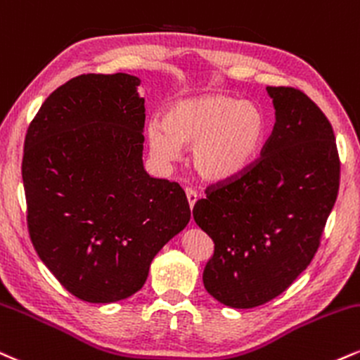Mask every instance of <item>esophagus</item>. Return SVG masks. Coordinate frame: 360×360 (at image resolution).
Segmentation results:
<instances>
[{
    "mask_svg": "<svg viewBox=\"0 0 360 360\" xmlns=\"http://www.w3.org/2000/svg\"><path fill=\"white\" fill-rule=\"evenodd\" d=\"M186 198H188V205H189V207H194V205H196V201H198V194L193 191V189H188V191H186Z\"/></svg>",
    "mask_w": 360,
    "mask_h": 360,
    "instance_id": "esophagus-1",
    "label": "esophagus"
}]
</instances>
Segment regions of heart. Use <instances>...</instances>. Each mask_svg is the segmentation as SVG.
I'll use <instances>...</instances> for the list:
<instances>
[{"instance_id":"obj_1","label":"heart","mask_w":360,"mask_h":360,"mask_svg":"<svg viewBox=\"0 0 360 360\" xmlns=\"http://www.w3.org/2000/svg\"><path fill=\"white\" fill-rule=\"evenodd\" d=\"M268 117L253 102L224 94L176 101L162 124L150 120L146 136L158 161L179 158V147H193L191 166L206 183L235 179L257 161L268 137Z\"/></svg>"}]
</instances>
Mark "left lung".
<instances>
[{
    "label": "left lung",
    "instance_id": "8db88e82",
    "mask_svg": "<svg viewBox=\"0 0 360 360\" xmlns=\"http://www.w3.org/2000/svg\"><path fill=\"white\" fill-rule=\"evenodd\" d=\"M266 90L276 120L262 155L235 179L210 186L193 207L214 243L202 283L233 309L266 304L295 281L317 253L339 193V153L326 114L293 86Z\"/></svg>",
    "mask_w": 360,
    "mask_h": 360
}]
</instances>
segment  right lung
<instances>
[{
  "instance_id": "right-lung-1",
  "label": "right lung",
  "mask_w": 360,
  "mask_h": 360,
  "mask_svg": "<svg viewBox=\"0 0 360 360\" xmlns=\"http://www.w3.org/2000/svg\"><path fill=\"white\" fill-rule=\"evenodd\" d=\"M139 84L127 73L75 77L43 102L25 137L32 243L90 304L139 292L155 255L191 218L183 188L144 171Z\"/></svg>"
}]
</instances>
